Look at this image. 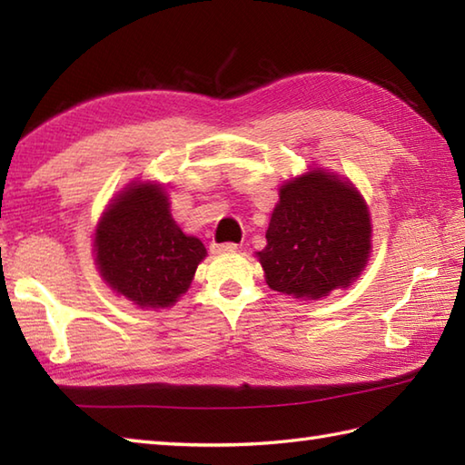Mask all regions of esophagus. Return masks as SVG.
Returning a JSON list of instances; mask_svg holds the SVG:
<instances>
[{"label": "esophagus", "mask_w": 465, "mask_h": 465, "mask_svg": "<svg viewBox=\"0 0 465 465\" xmlns=\"http://www.w3.org/2000/svg\"><path fill=\"white\" fill-rule=\"evenodd\" d=\"M213 253H222V252H232L238 250V243H212L210 248Z\"/></svg>", "instance_id": "obj_1"}]
</instances>
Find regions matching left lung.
Returning <instances> with one entry per match:
<instances>
[{
    "mask_svg": "<svg viewBox=\"0 0 465 465\" xmlns=\"http://www.w3.org/2000/svg\"><path fill=\"white\" fill-rule=\"evenodd\" d=\"M268 245L255 252L265 283L302 300H322L350 288L371 253L368 203L350 180L310 167L280 187Z\"/></svg>",
    "mask_w": 465,
    "mask_h": 465,
    "instance_id": "8db88e82",
    "label": "left lung"
}]
</instances>
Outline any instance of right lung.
Returning a JSON list of instances; mask_svg holds the SVG:
<instances>
[{"label":"right lung","instance_id":"right-lung-1","mask_svg":"<svg viewBox=\"0 0 465 465\" xmlns=\"http://www.w3.org/2000/svg\"><path fill=\"white\" fill-rule=\"evenodd\" d=\"M94 253L102 280L142 310L172 308L207 255L175 223L165 187L155 182H132L107 203Z\"/></svg>","mask_w":465,"mask_h":465}]
</instances>
